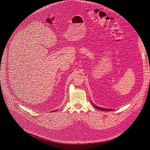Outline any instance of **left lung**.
Wrapping results in <instances>:
<instances>
[{
  "mask_svg": "<svg viewBox=\"0 0 150 150\" xmlns=\"http://www.w3.org/2000/svg\"><path fill=\"white\" fill-rule=\"evenodd\" d=\"M93 105V106L95 107V108H96L97 109H100V110H101V111H112V109H106V108H100V107H98V106H96V105H94L93 104H92Z\"/></svg>",
  "mask_w": 150,
  "mask_h": 150,
  "instance_id": "8db88e82",
  "label": "left lung"
}]
</instances>
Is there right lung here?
<instances>
[{"label":"right lung","instance_id":"obj_1","mask_svg":"<svg viewBox=\"0 0 150 150\" xmlns=\"http://www.w3.org/2000/svg\"><path fill=\"white\" fill-rule=\"evenodd\" d=\"M56 111H57V110H56Z\"/></svg>","mask_w":150,"mask_h":150}]
</instances>
